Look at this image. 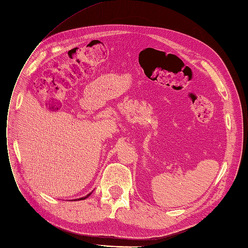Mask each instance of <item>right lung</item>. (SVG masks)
<instances>
[{"instance_id": "1", "label": "right lung", "mask_w": 248, "mask_h": 248, "mask_svg": "<svg viewBox=\"0 0 248 248\" xmlns=\"http://www.w3.org/2000/svg\"><path fill=\"white\" fill-rule=\"evenodd\" d=\"M92 195V193L91 194H89V195H87V196H85V197H83V198H80V199H77V200H84V199H86L87 197H89V196H91Z\"/></svg>"}]
</instances>
